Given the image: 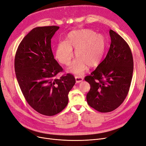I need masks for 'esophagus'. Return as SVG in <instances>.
Listing matches in <instances>:
<instances>
[{
  "instance_id": "obj_1",
  "label": "esophagus",
  "mask_w": 146,
  "mask_h": 146,
  "mask_svg": "<svg viewBox=\"0 0 146 146\" xmlns=\"http://www.w3.org/2000/svg\"><path fill=\"white\" fill-rule=\"evenodd\" d=\"M75 79H76V83H79L80 82H82L83 80V78L81 76H75Z\"/></svg>"
}]
</instances>
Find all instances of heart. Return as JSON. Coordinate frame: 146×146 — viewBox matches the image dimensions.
<instances>
[{"label": "heart", "instance_id": "obj_1", "mask_svg": "<svg viewBox=\"0 0 146 146\" xmlns=\"http://www.w3.org/2000/svg\"><path fill=\"white\" fill-rule=\"evenodd\" d=\"M105 36L88 29L75 30L68 33L66 41L59 42L56 49L55 58L62 64L67 66L75 55L78 58L68 68L74 74L81 75L88 66L93 68L101 62L106 49Z\"/></svg>", "mask_w": 146, "mask_h": 146}]
</instances>
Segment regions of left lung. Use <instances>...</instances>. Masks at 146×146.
I'll return each instance as SVG.
<instances>
[{
	"mask_svg": "<svg viewBox=\"0 0 146 146\" xmlns=\"http://www.w3.org/2000/svg\"><path fill=\"white\" fill-rule=\"evenodd\" d=\"M111 45L106 56L94 71L85 76L91 88L88 104L100 112L117 109L126 99L133 70L132 52L123 38L110 30Z\"/></svg>",
	"mask_w": 146,
	"mask_h": 146,
	"instance_id": "1",
	"label": "left lung"
}]
</instances>
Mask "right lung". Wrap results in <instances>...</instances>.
I'll return each mask as SVG.
<instances>
[{
  "label": "right lung",
  "mask_w": 146,
  "mask_h": 146,
  "mask_svg": "<svg viewBox=\"0 0 146 146\" xmlns=\"http://www.w3.org/2000/svg\"><path fill=\"white\" fill-rule=\"evenodd\" d=\"M59 27H37L27 34L15 53L14 68L28 104L36 112L55 115L68 104V94L76 83L73 75L55 76L63 68L54 58L51 39Z\"/></svg>",
  "instance_id": "1"
}]
</instances>
